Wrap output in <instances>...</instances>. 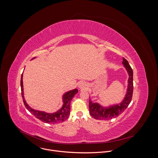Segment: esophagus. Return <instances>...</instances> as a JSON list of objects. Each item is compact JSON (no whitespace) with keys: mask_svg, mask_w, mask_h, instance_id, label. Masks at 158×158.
<instances>
[{"mask_svg":"<svg viewBox=\"0 0 158 158\" xmlns=\"http://www.w3.org/2000/svg\"><path fill=\"white\" fill-rule=\"evenodd\" d=\"M78 87L79 89H85L86 87H87V84L84 81H81L79 83V85H78Z\"/></svg>","mask_w":158,"mask_h":158,"instance_id":"1","label":"esophagus"}]
</instances>
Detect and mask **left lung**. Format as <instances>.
<instances>
[{
    "label": "left lung",
    "instance_id": "obj_1",
    "mask_svg": "<svg viewBox=\"0 0 158 158\" xmlns=\"http://www.w3.org/2000/svg\"><path fill=\"white\" fill-rule=\"evenodd\" d=\"M122 63L129 76L127 87L124 99L120 103L104 107L98 102H93L89 98V113L96 119L109 120L118 117L123 113L131 101L133 92V71L127 60L124 57Z\"/></svg>",
    "mask_w": 158,
    "mask_h": 158
}]
</instances>
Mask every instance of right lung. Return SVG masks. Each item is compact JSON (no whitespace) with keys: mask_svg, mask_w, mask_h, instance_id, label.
Masks as SVG:
<instances>
[{"mask_svg":"<svg viewBox=\"0 0 158 158\" xmlns=\"http://www.w3.org/2000/svg\"><path fill=\"white\" fill-rule=\"evenodd\" d=\"M33 57L31 60H33L35 58ZM23 73L22 74L21 79H20V87H21V94L22 97L23 99L24 104L26 109L37 119L40 120L44 123H46L48 124H56L59 123H62L65 121L69 118L70 114V105L71 102L74 96L78 93L77 89H74L73 90L65 93L62 96V107L56 112L53 113H49L45 111H41L39 110L34 109L32 108L27 103L24 96V87H23Z\"/></svg>","mask_w":158,"mask_h":158,"instance_id":"obj_1","label":"right lung"}]
</instances>
